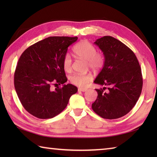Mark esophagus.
Listing matches in <instances>:
<instances>
[{
    "label": "esophagus",
    "mask_w": 157,
    "mask_h": 157,
    "mask_svg": "<svg viewBox=\"0 0 157 157\" xmlns=\"http://www.w3.org/2000/svg\"><path fill=\"white\" fill-rule=\"evenodd\" d=\"M86 90H87V89H86V88H79L78 89L79 92H86Z\"/></svg>",
    "instance_id": "obj_1"
}]
</instances>
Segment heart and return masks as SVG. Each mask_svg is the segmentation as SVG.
<instances>
[{
    "label": "heart",
    "instance_id": "b5f03b06",
    "mask_svg": "<svg viewBox=\"0 0 157 157\" xmlns=\"http://www.w3.org/2000/svg\"><path fill=\"white\" fill-rule=\"evenodd\" d=\"M73 51L79 59H82L88 65L89 67L94 70H98L102 67L105 63V57L102 53L96 52L95 46L87 40H82L78 42L74 48ZM63 65L65 71H70L72 69V59L69 54H66L63 58ZM92 79L91 73L73 75L70 78V81L73 84L81 88L87 86L88 83Z\"/></svg>",
    "mask_w": 157,
    "mask_h": 157
}]
</instances>
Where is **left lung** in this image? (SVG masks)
<instances>
[{"label": "left lung", "mask_w": 157, "mask_h": 157, "mask_svg": "<svg viewBox=\"0 0 157 157\" xmlns=\"http://www.w3.org/2000/svg\"><path fill=\"white\" fill-rule=\"evenodd\" d=\"M94 44L105 57L103 67L94 82L109 88L106 92V87L96 89L98 96L92 108L104 119L120 118L131 111L141 94L140 66L134 52L112 36L97 39Z\"/></svg>", "instance_id": "8db88e82"}]
</instances>
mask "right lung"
I'll return each instance as SVG.
<instances>
[{
  "mask_svg": "<svg viewBox=\"0 0 157 157\" xmlns=\"http://www.w3.org/2000/svg\"><path fill=\"white\" fill-rule=\"evenodd\" d=\"M78 37L52 36L29 46L22 53L14 75L15 88L24 109L39 119L61 113L78 88L67 81L63 61ZM52 85L62 87L52 90Z\"/></svg>",
  "mask_w": 157,
  "mask_h": 157,
  "instance_id": "obj_1",
  "label": "right lung"
}]
</instances>
